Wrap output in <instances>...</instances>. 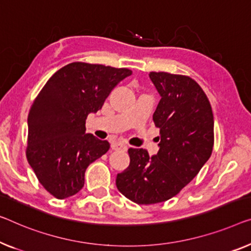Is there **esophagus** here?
<instances>
[{"mask_svg":"<svg viewBox=\"0 0 251 251\" xmlns=\"http://www.w3.org/2000/svg\"><path fill=\"white\" fill-rule=\"evenodd\" d=\"M111 148H113V150H116V151H118V150L126 151L127 145L125 143H122V142H113V143H111Z\"/></svg>","mask_w":251,"mask_h":251,"instance_id":"1","label":"esophagus"}]
</instances>
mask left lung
Masks as SVG:
<instances>
[{
    "instance_id": "1",
    "label": "left lung",
    "mask_w": 251,
    "mask_h": 251,
    "mask_svg": "<svg viewBox=\"0 0 251 251\" xmlns=\"http://www.w3.org/2000/svg\"><path fill=\"white\" fill-rule=\"evenodd\" d=\"M160 101L153 122L160 128L159 151L128 149L129 166L117 175L123 195L140 205L170 200L207 162L214 145V118L205 92L192 77L150 72Z\"/></svg>"
}]
</instances>
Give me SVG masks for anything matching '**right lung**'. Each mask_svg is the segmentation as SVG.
I'll use <instances>...</instances> for the list:
<instances>
[{"mask_svg":"<svg viewBox=\"0 0 251 251\" xmlns=\"http://www.w3.org/2000/svg\"><path fill=\"white\" fill-rule=\"evenodd\" d=\"M129 75L128 69L74 62L53 74L37 96L28 115L25 155L54 197L64 200L80 192L89 164L109 150V142L85 133V121Z\"/></svg>","mask_w":251,"mask_h":251,"instance_id":"1","label":"right lung"}]
</instances>
